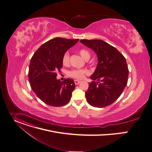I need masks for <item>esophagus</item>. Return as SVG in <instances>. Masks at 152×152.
<instances>
[{"mask_svg":"<svg viewBox=\"0 0 152 152\" xmlns=\"http://www.w3.org/2000/svg\"><path fill=\"white\" fill-rule=\"evenodd\" d=\"M74 82H75V84H76V85H78L80 82V80H74Z\"/></svg>","mask_w":152,"mask_h":152,"instance_id":"1","label":"esophagus"}]
</instances>
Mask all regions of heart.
<instances>
[{
  "label": "heart",
  "instance_id": "1",
  "mask_svg": "<svg viewBox=\"0 0 152 152\" xmlns=\"http://www.w3.org/2000/svg\"><path fill=\"white\" fill-rule=\"evenodd\" d=\"M79 52L80 56L85 60H88L90 58V54L87 50L80 49ZM69 59H70V54H69L68 51H66L64 53L62 57V61L63 64L67 65L69 63ZM88 72L86 70H72L68 72V75L71 77L76 79H82L86 76V75H88Z\"/></svg>",
  "mask_w": 152,
  "mask_h": 152
}]
</instances>
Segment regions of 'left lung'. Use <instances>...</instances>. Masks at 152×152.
<instances>
[{
	"label": "left lung",
	"mask_w": 152,
	"mask_h": 152,
	"mask_svg": "<svg viewBox=\"0 0 152 152\" xmlns=\"http://www.w3.org/2000/svg\"><path fill=\"white\" fill-rule=\"evenodd\" d=\"M80 41L91 48L98 58L97 67L90 76L93 81L86 92L87 101L91 106L98 108L111 105L127 84L129 68L126 58L115 47L102 40Z\"/></svg>",
	"instance_id": "1"
}]
</instances>
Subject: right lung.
I'll use <instances>...</instances> for the list:
<instances>
[{
  "label": "right lung",
  "mask_w": 152,
  "mask_h": 152,
  "mask_svg": "<svg viewBox=\"0 0 152 152\" xmlns=\"http://www.w3.org/2000/svg\"><path fill=\"white\" fill-rule=\"evenodd\" d=\"M79 39L62 37L52 39L41 45L32 56L28 79L33 91L46 104L61 107L70 101L75 84L72 79L63 82L56 79L61 72L64 53L75 45Z\"/></svg>",
  "instance_id": "obj_1"
}]
</instances>
